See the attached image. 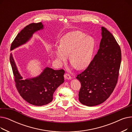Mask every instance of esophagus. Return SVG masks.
<instances>
[{
  "label": "esophagus",
  "instance_id": "1",
  "mask_svg": "<svg viewBox=\"0 0 132 132\" xmlns=\"http://www.w3.org/2000/svg\"><path fill=\"white\" fill-rule=\"evenodd\" d=\"M64 78L65 79H67V80H71L72 79L71 76L69 75L68 74H65V75H64Z\"/></svg>",
  "mask_w": 132,
  "mask_h": 132
}]
</instances>
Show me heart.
I'll use <instances>...</instances> for the list:
<instances>
[{"mask_svg": "<svg viewBox=\"0 0 132 132\" xmlns=\"http://www.w3.org/2000/svg\"><path fill=\"white\" fill-rule=\"evenodd\" d=\"M95 42L80 31L67 33L62 37L60 45H56L54 53L60 64L66 60L70 54V60L79 70L86 68L90 64L94 51Z\"/></svg>", "mask_w": 132, "mask_h": 132, "instance_id": "obj_1", "label": "heart"}]
</instances>
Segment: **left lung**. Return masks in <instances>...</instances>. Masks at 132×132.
I'll return each instance as SVG.
<instances>
[{
	"mask_svg": "<svg viewBox=\"0 0 132 132\" xmlns=\"http://www.w3.org/2000/svg\"><path fill=\"white\" fill-rule=\"evenodd\" d=\"M100 48L86 70L78 75L81 83L79 93L80 102L94 106L105 102L117 83L121 53L116 39L104 27L101 28Z\"/></svg>",
	"mask_w": 132,
	"mask_h": 132,
	"instance_id": "1",
	"label": "left lung"
}]
</instances>
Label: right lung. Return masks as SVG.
I'll return each mask as SVG.
<instances>
[{"mask_svg":"<svg viewBox=\"0 0 132 132\" xmlns=\"http://www.w3.org/2000/svg\"><path fill=\"white\" fill-rule=\"evenodd\" d=\"M44 27L42 22L32 23L27 26L17 35L12 43L11 51L28 42L33 35L43 30ZM10 60L16 88L22 97L35 106H43L51 102L55 90L64 82L65 71L63 70H54L46 67L37 77L24 80L18 70L12 53L10 54Z\"/></svg>","mask_w":132,"mask_h":132,"instance_id":"add662e5","label":"right lung"}]
</instances>
